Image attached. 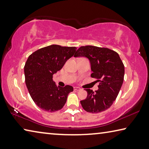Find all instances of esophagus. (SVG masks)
Wrapping results in <instances>:
<instances>
[{
	"label": "esophagus",
	"instance_id": "34e87169",
	"mask_svg": "<svg viewBox=\"0 0 149 149\" xmlns=\"http://www.w3.org/2000/svg\"><path fill=\"white\" fill-rule=\"evenodd\" d=\"M74 90L75 91H80V90H81V89L80 88V87H74Z\"/></svg>",
	"mask_w": 149,
	"mask_h": 149
}]
</instances>
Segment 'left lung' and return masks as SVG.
Here are the masks:
<instances>
[{"label":"left lung","instance_id":"1","mask_svg":"<svg viewBox=\"0 0 149 149\" xmlns=\"http://www.w3.org/2000/svg\"><path fill=\"white\" fill-rule=\"evenodd\" d=\"M74 57H86L91 63V77L100 81L95 92L87 89L86 100L80 101L87 112L97 113L107 110L116 100L124 79L125 67L116 52L93 46H81Z\"/></svg>","mask_w":149,"mask_h":149}]
</instances>
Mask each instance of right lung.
Here are the masks:
<instances>
[{"mask_svg": "<svg viewBox=\"0 0 149 149\" xmlns=\"http://www.w3.org/2000/svg\"><path fill=\"white\" fill-rule=\"evenodd\" d=\"M77 48L50 45L35 51L24 65L25 82L30 96L38 107L48 112L60 110L74 91L71 86H57L53 75L62 69Z\"/></svg>", "mask_w": 149, "mask_h": 149, "instance_id": "1", "label": "right lung"}]
</instances>
